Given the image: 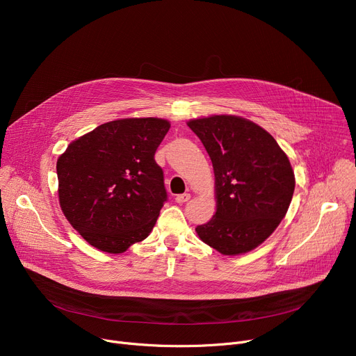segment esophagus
I'll return each instance as SVG.
<instances>
[{
    "label": "esophagus",
    "instance_id": "esophagus-1",
    "mask_svg": "<svg viewBox=\"0 0 356 356\" xmlns=\"http://www.w3.org/2000/svg\"><path fill=\"white\" fill-rule=\"evenodd\" d=\"M189 199H191V193H181V195L176 196L177 203H184V202H188Z\"/></svg>",
    "mask_w": 356,
    "mask_h": 356
}]
</instances>
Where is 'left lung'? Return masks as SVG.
Segmentation results:
<instances>
[{"instance_id": "8db88e82", "label": "left lung", "mask_w": 356, "mask_h": 356, "mask_svg": "<svg viewBox=\"0 0 356 356\" xmlns=\"http://www.w3.org/2000/svg\"><path fill=\"white\" fill-rule=\"evenodd\" d=\"M212 160L216 212L199 225V238L223 255L257 248L286 216L294 193V172L274 137L236 115L188 122Z\"/></svg>"}]
</instances>
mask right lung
Returning <instances> with one entry per match:
<instances>
[{
    "mask_svg": "<svg viewBox=\"0 0 356 356\" xmlns=\"http://www.w3.org/2000/svg\"><path fill=\"white\" fill-rule=\"evenodd\" d=\"M170 122L122 118L72 141L58 159L59 203L92 247L121 254L153 231L167 200L156 149Z\"/></svg>",
    "mask_w": 356,
    "mask_h": 356,
    "instance_id": "1",
    "label": "right lung"
}]
</instances>
